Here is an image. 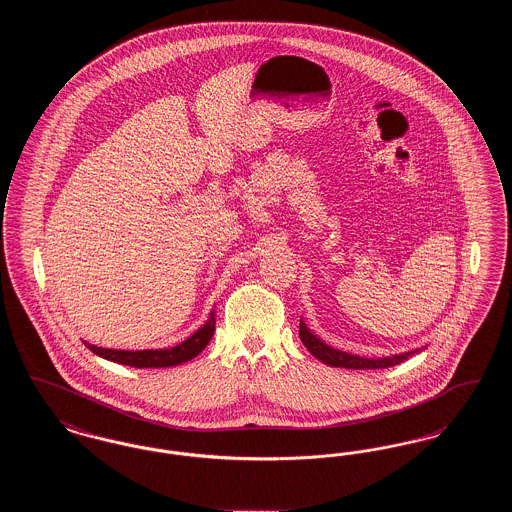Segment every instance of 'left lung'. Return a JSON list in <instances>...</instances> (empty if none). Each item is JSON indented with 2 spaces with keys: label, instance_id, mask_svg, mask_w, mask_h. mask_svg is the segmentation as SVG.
<instances>
[{
  "label": "left lung",
  "instance_id": "8db88e82",
  "mask_svg": "<svg viewBox=\"0 0 512 512\" xmlns=\"http://www.w3.org/2000/svg\"><path fill=\"white\" fill-rule=\"evenodd\" d=\"M299 338L303 341V345L311 351V355H315L318 361H322L324 365L340 366V368H355V370H365V368H388V366L399 365L403 361H407V357H411V353H401V355H391V357H382V359H365V357H357V355H349L340 349H332L328 347L322 340H318L315 334L309 332V328L305 326V322L301 320L299 324Z\"/></svg>",
  "mask_w": 512,
  "mask_h": 512
}]
</instances>
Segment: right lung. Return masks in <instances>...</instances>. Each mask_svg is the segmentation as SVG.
<instances>
[{
	"mask_svg": "<svg viewBox=\"0 0 512 512\" xmlns=\"http://www.w3.org/2000/svg\"><path fill=\"white\" fill-rule=\"evenodd\" d=\"M215 332V311L207 318V322L192 334L188 340L167 347V349H144V351H124V349H105L84 341V345L99 357L119 363V365L134 366V368H167V366L182 365L197 357Z\"/></svg>",
	"mask_w": 512,
	"mask_h": 512,
	"instance_id": "1",
	"label": "right lung"
}]
</instances>
